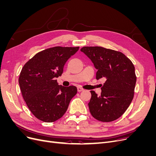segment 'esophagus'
I'll use <instances>...</instances> for the list:
<instances>
[{"mask_svg":"<svg viewBox=\"0 0 156 156\" xmlns=\"http://www.w3.org/2000/svg\"><path fill=\"white\" fill-rule=\"evenodd\" d=\"M83 90H84V89H83V88L80 87H77V91H78V92H81V91H83Z\"/></svg>","mask_w":156,"mask_h":156,"instance_id":"1","label":"esophagus"}]
</instances>
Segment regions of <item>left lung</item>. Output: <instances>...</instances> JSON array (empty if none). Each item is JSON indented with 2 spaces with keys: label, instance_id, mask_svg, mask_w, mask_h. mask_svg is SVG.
<instances>
[{
  "label": "left lung",
  "instance_id": "obj_1",
  "mask_svg": "<svg viewBox=\"0 0 156 156\" xmlns=\"http://www.w3.org/2000/svg\"><path fill=\"white\" fill-rule=\"evenodd\" d=\"M81 51L98 69L96 79L105 78L99 96L91 90L90 112L96 120L112 122L124 114L134 96L136 77L134 65L120 51L102 47H83Z\"/></svg>",
  "mask_w": 156,
  "mask_h": 156
}]
</instances>
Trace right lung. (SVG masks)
<instances>
[{
    "mask_svg": "<svg viewBox=\"0 0 156 156\" xmlns=\"http://www.w3.org/2000/svg\"><path fill=\"white\" fill-rule=\"evenodd\" d=\"M79 47H54L36 54L23 67L19 77L22 96L31 112L45 122L58 120L77 94L75 86L58 85L66 61Z\"/></svg>",
    "mask_w": 156,
    "mask_h": 156,
    "instance_id": "right-lung-1",
    "label": "right lung"
}]
</instances>
